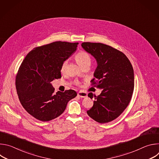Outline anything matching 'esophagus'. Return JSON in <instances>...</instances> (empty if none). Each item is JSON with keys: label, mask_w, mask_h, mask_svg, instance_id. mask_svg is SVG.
<instances>
[{"label": "esophagus", "mask_w": 159, "mask_h": 159, "mask_svg": "<svg viewBox=\"0 0 159 159\" xmlns=\"http://www.w3.org/2000/svg\"><path fill=\"white\" fill-rule=\"evenodd\" d=\"M78 94V96H79V97H80V98H82L87 97V94L86 93H85V92L79 91V92L78 93V94Z\"/></svg>", "instance_id": "1"}]
</instances>
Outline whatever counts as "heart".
<instances>
[{"label": "heart", "mask_w": 159, "mask_h": 159, "mask_svg": "<svg viewBox=\"0 0 159 159\" xmlns=\"http://www.w3.org/2000/svg\"><path fill=\"white\" fill-rule=\"evenodd\" d=\"M75 60L78 64L81 66H84L85 65H90L91 64V58H90V56L89 55V53H87L85 52H79L76 56H75ZM68 61L65 60L63 62L61 66V69L60 71L61 73H63L65 70L67 66Z\"/></svg>", "instance_id": "b5f03b06"}]
</instances>
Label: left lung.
<instances>
[{"mask_svg": "<svg viewBox=\"0 0 159 159\" xmlns=\"http://www.w3.org/2000/svg\"><path fill=\"white\" fill-rule=\"evenodd\" d=\"M81 46L96 59L94 76L98 82L93 84L103 89L100 95L94 96V105L87 112L98 123L110 122L121 114L131 101L134 89L133 66L124 53L108 45L85 42ZM88 96L93 98L92 93Z\"/></svg>", "mask_w": 159, "mask_h": 159, "instance_id": "obj_1", "label": "left lung"}]
</instances>
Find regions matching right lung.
<instances>
[{"label": "right lung", "instance_id": "right-lung-1", "mask_svg": "<svg viewBox=\"0 0 159 159\" xmlns=\"http://www.w3.org/2000/svg\"><path fill=\"white\" fill-rule=\"evenodd\" d=\"M78 43L56 41L31 50L22 61L16 79L17 93L26 111L34 118L48 121L61 115L74 90L54 93L52 82L61 78V66L76 50Z\"/></svg>", "mask_w": 159, "mask_h": 159}]
</instances>
